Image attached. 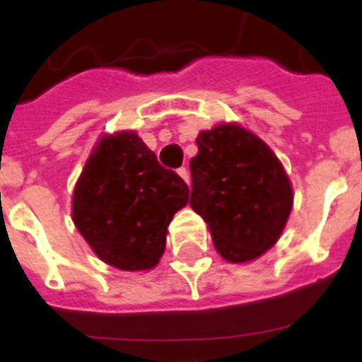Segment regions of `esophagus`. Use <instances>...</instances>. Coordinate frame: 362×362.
<instances>
[{"label": "esophagus", "mask_w": 362, "mask_h": 362, "mask_svg": "<svg viewBox=\"0 0 362 362\" xmlns=\"http://www.w3.org/2000/svg\"><path fill=\"white\" fill-rule=\"evenodd\" d=\"M177 174H179V177L183 179L185 183H188V179H190V177H188V170H187V168H185V166H181V168H179Z\"/></svg>", "instance_id": "1"}]
</instances>
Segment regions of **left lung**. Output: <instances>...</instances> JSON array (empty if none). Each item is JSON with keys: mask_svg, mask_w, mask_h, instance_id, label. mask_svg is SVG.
Returning a JSON list of instances; mask_svg holds the SVG:
<instances>
[{"mask_svg": "<svg viewBox=\"0 0 362 362\" xmlns=\"http://www.w3.org/2000/svg\"><path fill=\"white\" fill-rule=\"evenodd\" d=\"M190 159V206L228 263L261 257L281 238L293 204L288 174L270 146L238 123L199 132Z\"/></svg>", "mask_w": 362, "mask_h": 362, "instance_id": "obj_1", "label": "left lung"}]
</instances>
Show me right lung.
<instances>
[{
    "label": "right lung",
    "instance_id": "1",
    "mask_svg": "<svg viewBox=\"0 0 362 362\" xmlns=\"http://www.w3.org/2000/svg\"><path fill=\"white\" fill-rule=\"evenodd\" d=\"M188 187L134 130L103 136L72 194V221L103 263L123 272L159 263L166 232L187 206Z\"/></svg>",
    "mask_w": 362,
    "mask_h": 362
}]
</instances>
